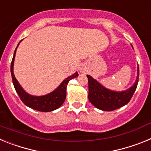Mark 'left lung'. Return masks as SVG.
<instances>
[{"instance_id": "left-lung-1", "label": "left lung", "mask_w": 151, "mask_h": 151, "mask_svg": "<svg viewBox=\"0 0 151 151\" xmlns=\"http://www.w3.org/2000/svg\"><path fill=\"white\" fill-rule=\"evenodd\" d=\"M88 80V99L95 107L104 111H112L127 104L136 90L139 77L138 66V76L132 87L122 92L108 90L99 84L91 76L87 75Z\"/></svg>"}]
</instances>
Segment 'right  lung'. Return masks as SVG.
I'll use <instances>...</instances> for the list:
<instances>
[{
    "mask_svg": "<svg viewBox=\"0 0 151 151\" xmlns=\"http://www.w3.org/2000/svg\"><path fill=\"white\" fill-rule=\"evenodd\" d=\"M18 45H17V47H18ZM17 48L14 51L13 60H12L10 72H11L13 85H14L16 91L17 92L18 95L20 97L21 101L24 103V104H26L29 107L32 108L34 110L41 112L53 111L57 108H59L63 104L64 101L66 99V86H67L68 83L70 80L78 76V73H76L75 74L72 75L71 76L68 77L66 79L64 80L63 82L61 83L59 87L50 94L44 96L30 95L22 88L20 85L17 82V78L14 76V74H13V63H14Z\"/></svg>",
    "mask_w": 151,
    "mask_h": 151,
    "instance_id": "right-lung-1",
    "label": "right lung"
}]
</instances>
